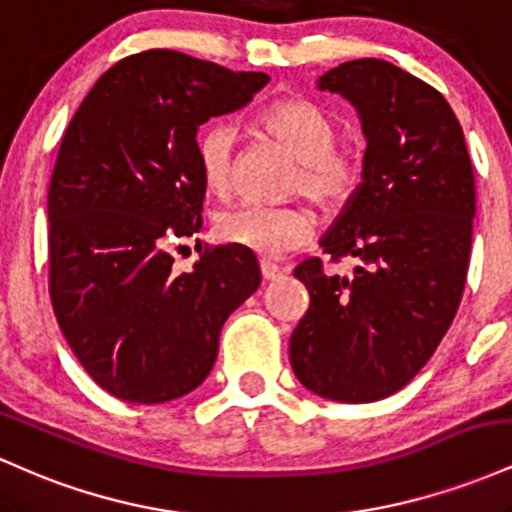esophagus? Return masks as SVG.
<instances>
[{
  "instance_id": "34e87169",
  "label": "esophagus",
  "mask_w": 512,
  "mask_h": 512,
  "mask_svg": "<svg viewBox=\"0 0 512 512\" xmlns=\"http://www.w3.org/2000/svg\"><path fill=\"white\" fill-rule=\"evenodd\" d=\"M260 272H262L264 281H276L279 276H284V269L276 267V264H272V262H260Z\"/></svg>"
}]
</instances>
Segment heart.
Returning a JSON list of instances; mask_svg holds the SVG:
<instances>
[{"mask_svg":"<svg viewBox=\"0 0 512 512\" xmlns=\"http://www.w3.org/2000/svg\"><path fill=\"white\" fill-rule=\"evenodd\" d=\"M260 127L298 158L289 180L291 192H301L325 211L342 209L356 195L363 178L361 161L349 149H339L337 125L317 105L298 98L274 103L260 115ZM233 163L236 129L221 120L209 122L197 137V166L209 192L219 197L231 192ZM313 231V216L303 207L238 204L216 221L223 243L272 260L301 248Z\"/></svg>","mask_w":512,"mask_h":512,"instance_id":"heart-1","label":"heart"}]
</instances>
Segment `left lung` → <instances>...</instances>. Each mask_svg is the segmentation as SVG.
Masks as SVG:
<instances>
[{
  "label": "left lung",
  "mask_w": 512,
  "mask_h": 512,
  "mask_svg": "<svg viewBox=\"0 0 512 512\" xmlns=\"http://www.w3.org/2000/svg\"><path fill=\"white\" fill-rule=\"evenodd\" d=\"M361 117L363 180L320 248L354 257V276L293 269L310 308L291 334V368L332 402L395 395L426 366L460 308L477 211L460 122L433 86L385 60L344 62L317 79Z\"/></svg>",
  "instance_id": "8db88e82"
}]
</instances>
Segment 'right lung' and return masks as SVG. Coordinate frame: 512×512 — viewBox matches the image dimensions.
Returning a JSON list of instances; mask_svg holds the SVG:
<instances>
[{
  "instance_id": "1",
  "label": "right lung",
  "mask_w": 512,
  "mask_h": 512,
  "mask_svg": "<svg viewBox=\"0 0 512 512\" xmlns=\"http://www.w3.org/2000/svg\"><path fill=\"white\" fill-rule=\"evenodd\" d=\"M267 81L139 52L96 81L64 132L48 192L50 298L74 356L117 399L161 404L202 385L223 322L260 286L250 250L219 245L178 274L170 248L202 228L197 129Z\"/></svg>"
}]
</instances>
